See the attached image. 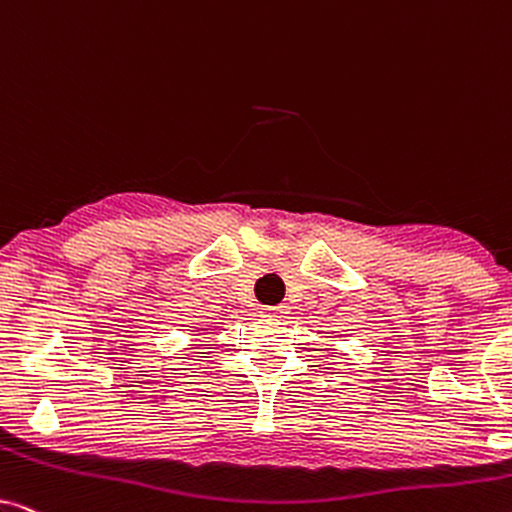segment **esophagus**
I'll list each match as a JSON object with an SVG mask.
<instances>
[{
    "label": "esophagus",
    "mask_w": 512,
    "mask_h": 512,
    "mask_svg": "<svg viewBox=\"0 0 512 512\" xmlns=\"http://www.w3.org/2000/svg\"><path fill=\"white\" fill-rule=\"evenodd\" d=\"M282 307H263V317H282Z\"/></svg>",
    "instance_id": "1"
}]
</instances>
